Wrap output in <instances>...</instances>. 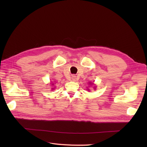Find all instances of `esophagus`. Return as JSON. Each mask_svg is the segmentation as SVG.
<instances>
[{"instance_id": "obj_1", "label": "esophagus", "mask_w": 147, "mask_h": 147, "mask_svg": "<svg viewBox=\"0 0 147 147\" xmlns=\"http://www.w3.org/2000/svg\"><path fill=\"white\" fill-rule=\"evenodd\" d=\"M72 80H73V81H76V76H75V75L72 76Z\"/></svg>"}]
</instances>
